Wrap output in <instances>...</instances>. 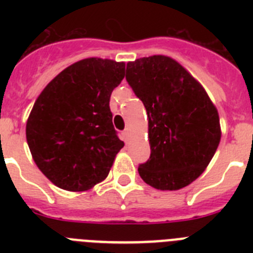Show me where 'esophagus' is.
<instances>
[{
    "mask_svg": "<svg viewBox=\"0 0 253 253\" xmlns=\"http://www.w3.org/2000/svg\"><path fill=\"white\" fill-rule=\"evenodd\" d=\"M128 135H129V129H124V131H123V138H124V140L128 139Z\"/></svg>",
    "mask_w": 253,
    "mask_h": 253,
    "instance_id": "esophagus-1",
    "label": "esophagus"
}]
</instances>
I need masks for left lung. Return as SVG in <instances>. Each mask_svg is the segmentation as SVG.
I'll list each match as a JSON object with an SVG mask.
<instances>
[{"mask_svg": "<svg viewBox=\"0 0 253 253\" xmlns=\"http://www.w3.org/2000/svg\"><path fill=\"white\" fill-rule=\"evenodd\" d=\"M125 78L148 115L151 156L138 167L140 177L158 190L187 186L204 172L220 142L216 107L169 57L129 62Z\"/></svg>", "mask_w": 253, "mask_h": 253, "instance_id": "obj_1", "label": "left lung"}]
</instances>
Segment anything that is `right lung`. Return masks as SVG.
<instances>
[{"mask_svg":"<svg viewBox=\"0 0 253 253\" xmlns=\"http://www.w3.org/2000/svg\"><path fill=\"white\" fill-rule=\"evenodd\" d=\"M124 75L123 62L87 58L62 71L37 99L26 140L37 166L55 186L86 191L107 177L124 147L109 105Z\"/></svg>","mask_w":253,"mask_h":253,"instance_id":"add662e5","label":"right lung"}]
</instances>
